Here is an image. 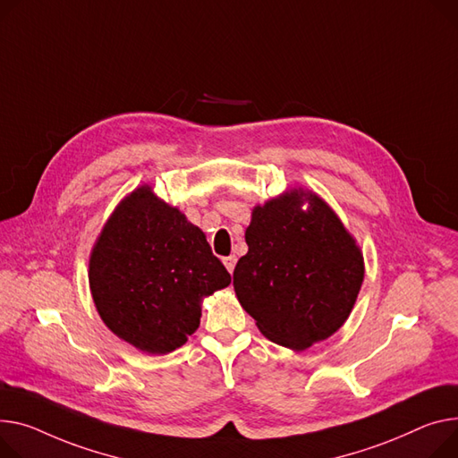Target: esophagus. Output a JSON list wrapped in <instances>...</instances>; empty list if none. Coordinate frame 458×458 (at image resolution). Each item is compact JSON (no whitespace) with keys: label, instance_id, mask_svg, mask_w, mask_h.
Returning <instances> with one entry per match:
<instances>
[{"label":"esophagus","instance_id":"esophagus-1","mask_svg":"<svg viewBox=\"0 0 458 458\" xmlns=\"http://www.w3.org/2000/svg\"><path fill=\"white\" fill-rule=\"evenodd\" d=\"M235 256H228V258H223V263H225V267L228 268V272L232 274L233 272V268H235Z\"/></svg>","mask_w":458,"mask_h":458}]
</instances>
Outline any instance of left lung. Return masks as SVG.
I'll list each match as a JSON object with an SVG mask.
<instances>
[{
  "label": "left lung",
  "mask_w": 458,
  "mask_h": 458,
  "mask_svg": "<svg viewBox=\"0 0 458 458\" xmlns=\"http://www.w3.org/2000/svg\"><path fill=\"white\" fill-rule=\"evenodd\" d=\"M245 239L233 289L268 341L301 352L346 322L364 280L362 252L317 193L294 188L256 206Z\"/></svg>",
  "instance_id": "1"
}]
</instances>
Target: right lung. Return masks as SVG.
<instances>
[{"instance_id":"obj_1","label":"right lung","mask_w":458,"mask_h":458,"mask_svg":"<svg viewBox=\"0 0 458 458\" xmlns=\"http://www.w3.org/2000/svg\"><path fill=\"white\" fill-rule=\"evenodd\" d=\"M89 291L119 339L145 353L186 344L200 324V303L230 285L204 232L178 208L134 190L117 204L89 254Z\"/></svg>"}]
</instances>
